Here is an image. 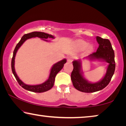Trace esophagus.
Masks as SVG:
<instances>
[{
	"mask_svg": "<svg viewBox=\"0 0 126 126\" xmlns=\"http://www.w3.org/2000/svg\"><path fill=\"white\" fill-rule=\"evenodd\" d=\"M73 57L72 56H68L67 57V61L69 62H71L73 61Z\"/></svg>",
	"mask_w": 126,
	"mask_h": 126,
	"instance_id": "1",
	"label": "esophagus"
}]
</instances>
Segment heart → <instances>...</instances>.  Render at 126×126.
<instances>
[{"mask_svg": "<svg viewBox=\"0 0 126 126\" xmlns=\"http://www.w3.org/2000/svg\"><path fill=\"white\" fill-rule=\"evenodd\" d=\"M76 45L79 48L84 49L88 46V43L86 42L83 41V40H78V41L76 42Z\"/></svg>", "mask_w": 126, "mask_h": 126, "instance_id": "b5f03b06", "label": "heart"}]
</instances>
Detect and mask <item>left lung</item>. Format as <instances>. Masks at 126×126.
Instances as JSON below:
<instances>
[{
    "instance_id": "left-lung-1",
    "label": "left lung",
    "mask_w": 126,
    "mask_h": 126,
    "mask_svg": "<svg viewBox=\"0 0 126 126\" xmlns=\"http://www.w3.org/2000/svg\"><path fill=\"white\" fill-rule=\"evenodd\" d=\"M97 41L99 47L95 52L89 54L86 58L91 61L99 60L105 61L109 65L105 76L101 80L95 83L88 82L83 76L82 69V63L79 60L73 62V70L71 73V79L73 85L76 89L82 92L92 93L101 91L109 84L114 73L116 63L114 61V53L110 41L97 36Z\"/></svg>"
}]
</instances>
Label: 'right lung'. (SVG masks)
<instances>
[{
    "instance_id": "right-lung-1",
    "label": "right lung",
    "mask_w": 126,
    "mask_h": 126,
    "mask_svg": "<svg viewBox=\"0 0 126 126\" xmlns=\"http://www.w3.org/2000/svg\"><path fill=\"white\" fill-rule=\"evenodd\" d=\"M35 37L41 38V39H42L43 40H45V41H48V40H46L47 39H48V38H53V39L54 38V36L52 35L49 34L44 32H33L24 34L22 37V38H21L19 42L17 44L16 48L14 49V50L13 52V58L12 59V70L15 78H16V80L18 81V83L19 84L20 86H22L23 88L29 91L33 92L42 93L49 90V89H50L53 87L54 83L55 76H56L57 74L62 69L64 64L66 63L67 60H66V59H64L63 60L55 63L53 65V67L51 68L49 76L48 79L45 82L43 83L42 84L37 85H28L25 84L18 77V76H17V74L16 73V71H15V57H16L17 51L19 49V48L24 43L25 40L30 39V38Z\"/></svg>"
}]
</instances>
